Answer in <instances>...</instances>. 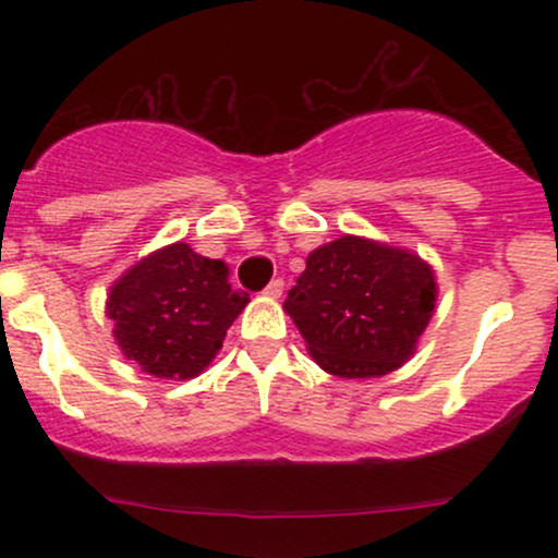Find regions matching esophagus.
Here are the masks:
<instances>
[{"label": "esophagus", "mask_w": 558, "mask_h": 558, "mask_svg": "<svg viewBox=\"0 0 558 558\" xmlns=\"http://www.w3.org/2000/svg\"><path fill=\"white\" fill-rule=\"evenodd\" d=\"M283 280H280V278H275V280H270V286H267L265 288V293H267V296H272V299H280V296H283Z\"/></svg>", "instance_id": "obj_1"}]
</instances>
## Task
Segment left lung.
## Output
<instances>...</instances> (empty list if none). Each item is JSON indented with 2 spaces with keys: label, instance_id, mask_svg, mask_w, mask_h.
Instances as JSON below:
<instances>
[{
  "label": "left lung",
  "instance_id": "1",
  "mask_svg": "<svg viewBox=\"0 0 558 558\" xmlns=\"http://www.w3.org/2000/svg\"><path fill=\"white\" fill-rule=\"evenodd\" d=\"M435 296V275L417 254L343 235L306 257L283 310L325 373L380 377L414 354Z\"/></svg>",
  "mask_w": 558,
  "mask_h": 558
}]
</instances>
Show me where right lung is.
I'll list each match as a JSON object with an SVG mask.
<instances>
[{
	"instance_id": "add662e5",
	"label": "right lung",
	"mask_w": 558,
	"mask_h": 558,
	"mask_svg": "<svg viewBox=\"0 0 558 558\" xmlns=\"http://www.w3.org/2000/svg\"><path fill=\"white\" fill-rule=\"evenodd\" d=\"M248 293L228 283V265L178 241L120 275L107 296L125 360L155 377H196L215 360Z\"/></svg>"
}]
</instances>
